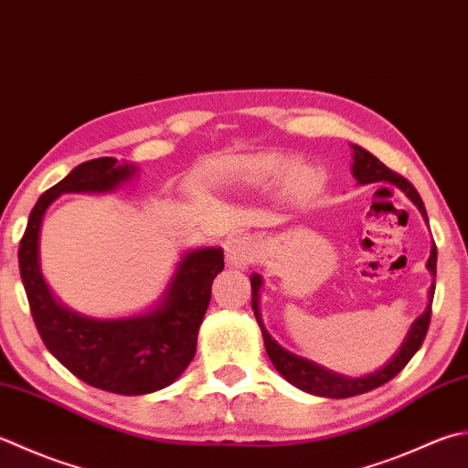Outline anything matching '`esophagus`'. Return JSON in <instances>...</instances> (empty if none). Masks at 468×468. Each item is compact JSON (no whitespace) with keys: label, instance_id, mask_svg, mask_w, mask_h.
<instances>
[{"label":"esophagus","instance_id":"34e87169","mask_svg":"<svg viewBox=\"0 0 468 468\" xmlns=\"http://www.w3.org/2000/svg\"><path fill=\"white\" fill-rule=\"evenodd\" d=\"M227 263L235 270H245L255 258V245L241 235H233L225 245Z\"/></svg>","mask_w":468,"mask_h":468}]
</instances>
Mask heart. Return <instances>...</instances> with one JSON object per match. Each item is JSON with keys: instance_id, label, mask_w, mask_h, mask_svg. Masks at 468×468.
I'll return each mask as SVG.
<instances>
[{"instance_id": "obj_1", "label": "heart", "mask_w": 468, "mask_h": 468, "mask_svg": "<svg viewBox=\"0 0 468 468\" xmlns=\"http://www.w3.org/2000/svg\"><path fill=\"white\" fill-rule=\"evenodd\" d=\"M294 167L286 155L280 154H258V155H239L225 162L221 166V178L227 182H235L245 188H271L280 185L287 176L290 190L296 195H306V192L314 186V174L313 170L298 166Z\"/></svg>"}]
</instances>
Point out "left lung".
<instances>
[{"instance_id":"8db88e82","label":"left lung","mask_w":468,"mask_h":468,"mask_svg":"<svg viewBox=\"0 0 468 468\" xmlns=\"http://www.w3.org/2000/svg\"><path fill=\"white\" fill-rule=\"evenodd\" d=\"M351 148H353V168L351 170L359 185H371V182H381V180L391 182V185H396L399 190L406 192L408 198L420 208V213H422V217L428 221L422 198H420L418 190L411 186L404 176H399V174L389 170L386 164L375 158L371 152L361 148V145L353 144ZM436 255H438L436 245H432L430 260L426 263L428 270L432 271V276H436ZM261 283L263 282H261L260 273H253L251 276V306H253L255 320H258V324L261 326L263 345H265V351H268L270 361L273 363V367L280 371L282 378L288 383H292V386H296L298 389L308 391V393H313V396H320V398L343 399V398L361 396V393H367V391L379 388V386H383V383H388L389 379L396 378V375L410 363L411 356L418 353L420 346H422L426 333H428V326H430V316H432L434 282H432V286H430V302H428L426 310L414 320V323H411L404 343H401L396 355H393L391 359L378 371L363 375V378H346V375L324 369V367H320V365L304 359V356H298L294 353L282 349V346L273 341L271 335L263 328L261 314H260Z\"/></svg>"}]
</instances>
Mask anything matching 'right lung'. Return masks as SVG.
I'll list each match as a JSON object with an SVG mask.
<instances>
[{
  "instance_id": "right-lung-1",
  "label": "right lung",
  "mask_w": 468,
  "mask_h": 468,
  "mask_svg": "<svg viewBox=\"0 0 468 468\" xmlns=\"http://www.w3.org/2000/svg\"><path fill=\"white\" fill-rule=\"evenodd\" d=\"M135 174L115 158L82 162L38 198L27 218L17 261L42 341L75 378L119 396H144L168 388L197 353L210 286L225 268L221 247L182 255L176 271L152 310L127 318H90L62 306L40 271V227L48 207L64 192H112Z\"/></svg>"
}]
</instances>
